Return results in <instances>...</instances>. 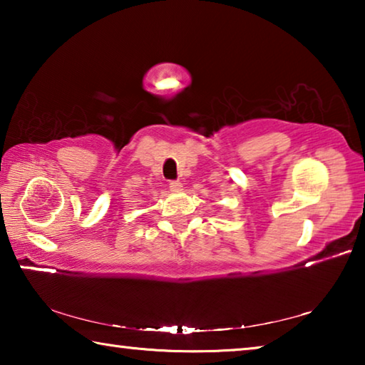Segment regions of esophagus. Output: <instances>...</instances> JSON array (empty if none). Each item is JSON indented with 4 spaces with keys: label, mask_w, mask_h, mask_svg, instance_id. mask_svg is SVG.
<instances>
[{
    "label": "esophagus",
    "mask_w": 365,
    "mask_h": 365,
    "mask_svg": "<svg viewBox=\"0 0 365 365\" xmlns=\"http://www.w3.org/2000/svg\"><path fill=\"white\" fill-rule=\"evenodd\" d=\"M169 188H170V191H182L183 185L178 180H172V182H169Z\"/></svg>",
    "instance_id": "34e87169"
}]
</instances>
